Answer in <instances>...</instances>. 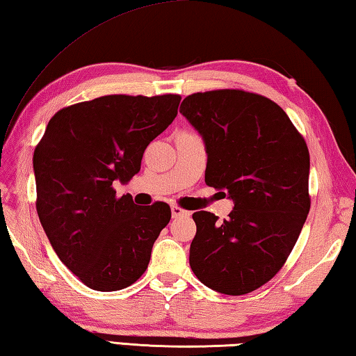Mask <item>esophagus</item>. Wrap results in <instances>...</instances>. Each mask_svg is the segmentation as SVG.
<instances>
[{"label":"esophagus","mask_w":356,"mask_h":356,"mask_svg":"<svg viewBox=\"0 0 356 356\" xmlns=\"http://www.w3.org/2000/svg\"><path fill=\"white\" fill-rule=\"evenodd\" d=\"M171 214H172L174 219H177V218H180V216H190V211L182 210V208L177 207V205H172L171 207Z\"/></svg>","instance_id":"esophagus-1"}]
</instances>
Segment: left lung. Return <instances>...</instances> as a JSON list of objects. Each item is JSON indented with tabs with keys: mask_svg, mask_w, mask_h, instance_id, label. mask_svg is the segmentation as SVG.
<instances>
[{
	"mask_svg": "<svg viewBox=\"0 0 356 356\" xmlns=\"http://www.w3.org/2000/svg\"><path fill=\"white\" fill-rule=\"evenodd\" d=\"M180 114L204 138L207 185L234 204L224 222L193 214L191 270L219 293H250L281 270L307 219V145L281 106L245 90L188 95Z\"/></svg>",
	"mask_w": 356,
	"mask_h": 356,
	"instance_id": "1",
	"label": "left lung"
}]
</instances>
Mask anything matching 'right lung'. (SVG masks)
<instances>
[{"label": "right lung", "mask_w": 356, "mask_h": 356, "mask_svg": "<svg viewBox=\"0 0 356 356\" xmlns=\"http://www.w3.org/2000/svg\"><path fill=\"white\" fill-rule=\"evenodd\" d=\"M180 95H104L63 108L33 152L37 211L60 261L99 291L129 287L148 268L170 205L115 196L177 115Z\"/></svg>", "instance_id": "add662e5"}]
</instances>
